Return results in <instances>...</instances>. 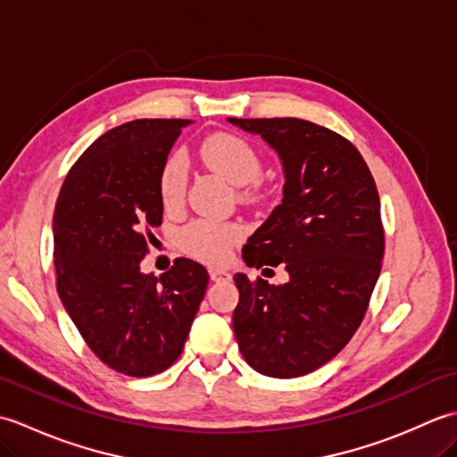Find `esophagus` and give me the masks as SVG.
<instances>
[{
    "label": "esophagus",
    "instance_id": "obj_1",
    "mask_svg": "<svg viewBox=\"0 0 457 457\" xmlns=\"http://www.w3.org/2000/svg\"><path fill=\"white\" fill-rule=\"evenodd\" d=\"M210 278L213 280V283H220V280L231 278V275L228 273V270H223V269H210Z\"/></svg>",
    "mask_w": 457,
    "mask_h": 457
}]
</instances>
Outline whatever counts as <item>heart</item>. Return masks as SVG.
I'll return each instance as SVG.
<instances>
[{"label": "heart", "mask_w": 457, "mask_h": 457, "mask_svg": "<svg viewBox=\"0 0 457 457\" xmlns=\"http://www.w3.org/2000/svg\"><path fill=\"white\" fill-rule=\"evenodd\" d=\"M200 157L212 170L221 174L236 187H244L245 198H257L261 194L259 174L263 169L259 151L245 137L236 133H212L200 145ZM188 187V167L182 154L174 153L162 162L159 174L161 202L167 210L182 206ZM182 245L190 255L208 263H221L244 237L237 223H221L212 220H196L182 229Z\"/></svg>", "instance_id": "b5f03b06"}]
</instances>
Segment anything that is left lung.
Wrapping results in <instances>:
<instances>
[{
  "mask_svg": "<svg viewBox=\"0 0 457 457\" xmlns=\"http://www.w3.org/2000/svg\"><path fill=\"white\" fill-rule=\"evenodd\" d=\"M259 133L285 169L283 202L249 237L245 263L285 265L290 280L234 277V332L245 361L267 377L316 371L363 322L381 273L385 229L373 174L342 135L296 118L236 120Z\"/></svg>",
  "mask_w": 457,
  "mask_h": 457,
  "instance_id": "8db88e82",
  "label": "left lung"
}]
</instances>
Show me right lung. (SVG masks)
<instances>
[{"instance_id":"add662e5","label":"right lung","mask_w":457,"mask_h":457,"mask_svg":"<svg viewBox=\"0 0 457 457\" xmlns=\"http://www.w3.org/2000/svg\"><path fill=\"white\" fill-rule=\"evenodd\" d=\"M190 120H135L96 139L68 170L53 231L56 290L94 355L118 373L151 377L182 353L208 270L179 257L141 273L162 223L159 174Z\"/></svg>"}]
</instances>
